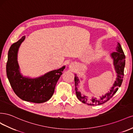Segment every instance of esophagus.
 I'll return each mask as SVG.
<instances>
[{
  "mask_svg": "<svg viewBox=\"0 0 133 133\" xmlns=\"http://www.w3.org/2000/svg\"><path fill=\"white\" fill-rule=\"evenodd\" d=\"M75 66V63H71L70 64V69H71V70H73V69H74V68Z\"/></svg>",
  "mask_w": 133,
  "mask_h": 133,
  "instance_id": "34e87169",
  "label": "esophagus"
}]
</instances>
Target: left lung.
<instances>
[{
    "label": "left lung",
    "mask_w": 133,
    "mask_h": 133,
    "mask_svg": "<svg viewBox=\"0 0 133 133\" xmlns=\"http://www.w3.org/2000/svg\"><path fill=\"white\" fill-rule=\"evenodd\" d=\"M110 56L113 59V66L115 72L117 73V77L113 84V86L110 88V91L106 93L104 95H102L98 99L97 98H93V97H92L91 99H89L87 96H85L81 93L78 90V85L80 83V81L78 77H77L75 74V83L76 96L78 99L83 103H85L89 105H99L104 103L113 96L114 94L117 92L118 88L121 87L124 76V70L125 65V56L122 46L119 42H118L116 48V52L111 53Z\"/></svg>",
    "instance_id": "8db88e82"
}]
</instances>
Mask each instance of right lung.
Wrapping results in <instances>:
<instances>
[{"mask_svg": "<svg viewBox=\"0 0 133 133\" xmlns=\"http://www.w3.org/2000/svg\"><path fill=\"white\" fill-rule=\"evenodd\" d=\"M25 38V36H23L10 46L6 67L7 77L14 92L20 99L35 103H41L49 101L52 97L56 85L65 66L48 72L38 77L30 78L24 76L20 73L18 54Z\"/></svg>", "mask_w": 133, "mask_h": 133, "instance_id": "obj_1", "label": "right lung"}]
</instances>
